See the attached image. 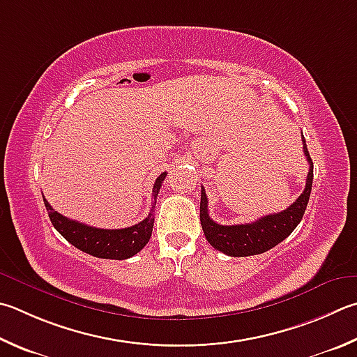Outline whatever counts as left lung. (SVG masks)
Here are the masks:
<instances>
[{
	"label": "left lung",
	"mask_w": 357,
	"mask_h": 357,
	"mask_svg": "<svg viewBox=\"0 0 357 357\" xmlns=\"http://www.w3.org/2000/svg\"><path fill=\"white\" fill-rule=\"evenodd\" d=\"M301 139L304 156H306L309 162L306 187H304L303 193L296 198V201H294V204H290L286 211L270 213V215L261 217L252 223L232 226L218 225L209 217V212H207V197L204 187L201 185L199 220L207 242H209L213 248L232 257L255 256L273 248V246L281 243L284 238L291 234V231H294L298 223L301 222L304 211H306L314 179L312 159L309 156L304 135H301Z\"/></svg>",
	"instance_id": "8db88e82"
}]
</instances>
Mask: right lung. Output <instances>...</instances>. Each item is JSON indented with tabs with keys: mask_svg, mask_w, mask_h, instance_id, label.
Here are the masks:
<instances>
[{
	"mask_svg": "<svg viewBox=\"0 0 357 357\" xmlns=\"http://www.w3.org/2000/svg\"><path fill=\"white\" fill-rule=\"evenodd\" d=\"M165 176V172L160 173L156 183L153 185V207L150 213H148V217L145 220H142L140 223L123 229L93 228V226L84 225L76 222V220L63 217L62 213L54 211L45 198L43 203L45 207H47L50 220L54 228L59 231V234L66 238L67 242L75 245L77 250H81L95 257L123 261V259L137 255V252L148 243V241H150L154 225V206H156L159 190Z\"/></svg>",
	"mask_w": 357,
	"mask_h": 357,
	"instance_id": "1",
	"label": "right lung"
}]
</instances>
